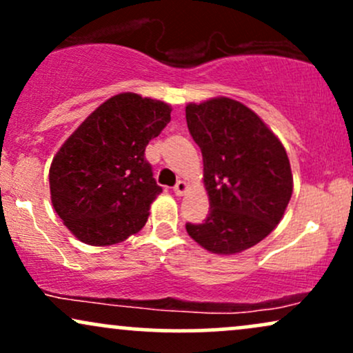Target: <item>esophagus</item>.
I'll return each mask as SVG.
<instances>
[{"mask_svg": "<svg viewBox=\"0 0 353 353\" xmlns=\"http://www.w3.org/2000/svg\"><path fill=\"white\" fill-rule=\"evenodd\" d=\"M185 190H188V182L177 181L176 185H174V192H176V196H184Z\"/></svg>", "mask_w": 353, "mask_h": 353, "instance_id": "esophagus-1", "label": "esophagus"}]
</instances>
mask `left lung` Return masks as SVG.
<instances>
[{
	"label": "left lung",
	"instance_id": "1",
	"mask_svg": "<svg viewBox=\"0 0 353 353\" xmlns=\"http://www.w3.org/2000/svg\"><path fill=\"white\" fill-rule=\"evenodd\" d=\"M185 121L204 161L210 210L185 224L214 254H237L265 239L292 196L285 149L252 109L229 98L185 106Z\"/></svg>",
	"mask_w": 353,
	"mask_h": 353
}]
</instances>
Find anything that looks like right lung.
I'll list each match as a JSON object with an SVG mask.
<instances>
[{
    "mask_svg": "<svg viewBox=\"0 0 353 353\" xmlns=\"http://www.w3.org/2000/svg\"><path fill=\"white\" fill-rule=\"evenodd\" d=\"M169 121V104L123 92L101 104L63 144L50 169L51 201L79 241L111 245L143 229L163 192L144 151Z\"/></svg>",
    "mask_w": 353,
    "mask_h": 353,
    "instance_id": "add662e5",
    "label": "right lung"
}]
</instances>
